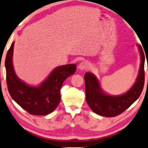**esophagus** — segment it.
Wrapping results in <instances>:
<instances>
[{
  "label": "esophagus",
  "instance_id": "esophagus-1",
  "mask_svg": "<svg viewBox=\"0 0 148 148\" xmlns=\"http://www.w3.org/2000/svg\"><path fill=\"white\" fill-rule=\"evenodd\" d=\"M89 68H90V64L86 60L82 61L79 65V69L81 70H88Z\"/></svg>",
  "mask_w": 148,
  "mask_h": 148
}]
</instances>
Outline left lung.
<instances>
[{
  "label": "left lung",
  "instance_id": "8db88e82",
  "mask_svg": "<svg viewBox=\"0 0 148 148\" xmlns=\"http://www.w3.org/2000/svg\"><path fill=\"white\" fill-rule=\"evenodd\" d=\"M138 46L141 58L140 70L134 86L126 93L118 96L108 95L102 90L98 79L94 74L90 72L85 74L86 100L95 113L107 117L117 116L129 108L139 98L145 82L144 64L145 57L142 47L140 45Z\"/></svg>",
  "mask_w": 148,
  "mask_h": 148
}]
</instances>
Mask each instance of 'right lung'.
I'll use <instances>...</instances> for the list:
<instances>
[{
  "label": "right lung",
  "mask_w": 148,
  "mask_h": 148,
  "mask_svg": "<svg viewBox=\"0 0 148 148\" xmlns=\"http://www.w3.org/2000/svg\"><path fill=\"white\" fill-rule=\"evenodd\" d=\"M14 44V42L8 50L5 62L10 95L31 114L46 115L51 113L60 102V88L63 82L74 74L77 65L69 64L58 66L40 86H31L21 81L14 72L12 65Z\"/></svg>",
  "instance_id": "1"
}]
</instances>
